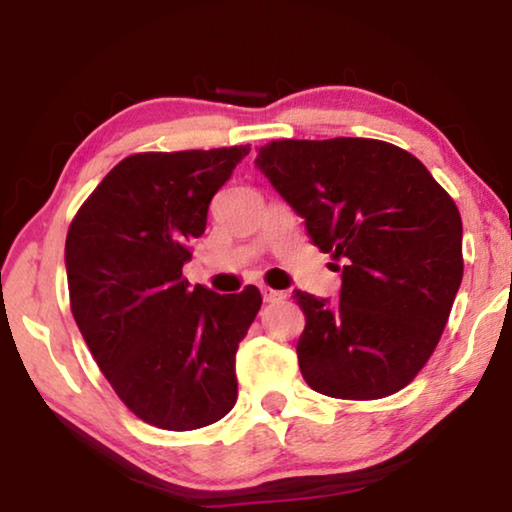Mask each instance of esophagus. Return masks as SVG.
<instances>
[{
  "instance_id": "esophagus-1",
  "label": "esophagus",
  "mask_w": 512,
  "mask_h": 512,
  "mask_svg": "<svg viewBox=\"0 0 512 512\" xmlns=\"http://www.w3.org/2000/svg\"><path fill=\"white\" fill-rule=\"evenodd\" d=\"M261 293H263V300H265V303H275V300H282V298H286V293H284V291L270 289V286H261Z\"/></svg>"
}]
</instances>
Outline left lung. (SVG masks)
I'll use <instances>...</instances> for the list:
<instances>
[{
    "label": "left lung",
    "mask_w": 512,
    "mask_h": 512,
    "mask_svg": "<svg viewBox=\"0 0 512 512\" xmlns=\"http://www.w3.org/2000/svg\"><path fill=\"white\" fill-rule=\"evenodd\" d=\"M256 165L342 263L340 300L293 291L300 373L319 394L375 401L415 380L464 277L461 216L405 149L380 139H277ZM340 270V268H338Z\"/></svg>",
    "instance_id": "1"
}]
</instances>
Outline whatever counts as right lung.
I'll list each match as a JSON object with an SVG mask.
<instances>
[{
  "instance_id": "1",
  "label": "right lung",
  "mask_w": 512,
  "mask_h": 512,
  "mask_svg": "<svg viewBox=\"0 0 512 512\" xmlns=\"http://www.w3.org/2000/svg\"><path fill=\"white\" fill-rule=\"evenodd\" d=\"M251 151H146L123 158L72 219L65 244L69 307L125 408L167 431L219 422L237 401L235 352L261 291L188 286L191 240Z\"/></svg>"
}]
</instances>
